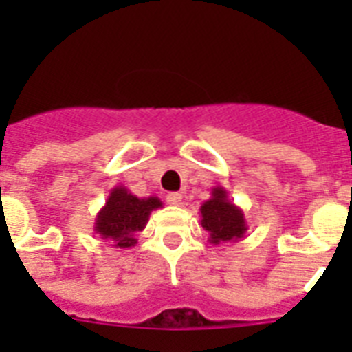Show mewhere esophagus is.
<instances>
[{"label": "esophagus", "instance_id": "obj_1", "mask_svg": "<svg viewBox=\"0 0 352 352\" xmlns=\"http://www.w3.org/2000/svg\"><path fill=\"white\" fill-rule=\"evenodd\" d=\"M166 201L167 204H170V206H182L183 195L178 194V192H170V194L166 195Z\"/></svg>", "mask_w": 352, "mask_h": 352}]
</instances>
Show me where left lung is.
I'll use <instances>...</instances> for the list:
<instances>
[{
	"label": "left lung",
	"instance_id": "8db88e82",
	"mask_svg": "<svg viewBox=\"0 0 352 352\" xmlns=\"http://www.w3.org/2000/svg\"><path fill=\"white\" fill-rule=\"evenodd\" d=\"M201 226L210 234L208 241L213 245L236 243L248 231L243 210L229 201L223 186L211 188V197L201 206Z\"/></svg>",
	"mask_w": 352,
	"mask_h": 352
}]
</instances>
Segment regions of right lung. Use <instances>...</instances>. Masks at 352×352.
Here are the masks:
<instances>
[{"instance_id":"add662e5","label":"right lung","mask_w":352,"mask_h":352,"mask_svg":"<svg viewBox=\"0 0 352 352\" xmlns=\"http://www.w3.org/2000/svg\"><path fill=\"white\" fill-rule=\"evenodd\" d=\"M162 208L155 195L138 197L123 185L114 186L102 210L96 213L93 231L114 248H130L138 243L135 234L141 232L151 211Z\"/></svg>"}]
</instances>
